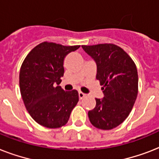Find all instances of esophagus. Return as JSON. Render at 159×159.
I'll return each mask as SVG.
<instances>
[{"label": "esophagus", "instance_id": "1", "mask_svg": "<svg viewBox=\"0 0 159 159\" xmlns=\"http://www.w3.org/2000/svg\"><path fill=\"white\" fill-rule=\"evenodd\" d=\"M78 97H79L80 100H82V99H83L85 97H86V94H84V93L82 92H78Z\"/></svg>", "mask_w": 159, "mask_h": 159}]
</instances>
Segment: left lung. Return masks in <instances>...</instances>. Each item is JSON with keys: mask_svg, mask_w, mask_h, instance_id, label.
I'll return each instance as SVG.
<instances>
[{"mask_svg": "<svg viewBox=\"0 0 159 159\" xmlns=\"http://www.w3.org/2000/svg\"><path fill=\"white\" fill-rule=\"evenodd\" d=\"M97 64V79L103 86L102 99L88 117L96 128L109 130L120 125L130 113L138 95V72L131 57L112 43L82 45Z\"/></svg>", "mask_w": 159, "mask_h": 159, "instance_id": "left-lung-1", "label": "left lung"}]
</instances>
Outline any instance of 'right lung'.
<instances>
[{"label":"right lung","mask_w":159,"mask_h":159,"mask_svg":"<svg viewBox=\"0 0 159 159\" xmlns=\"http://www.w3.org/2000/svg\"><path fill=\"white\" fill-rule=\"evenodd\" d=\"M79 45L43 42L32 49L20 71V89L27 111L38 124L60 128L69 120L78 102L76 90L64 92L58 86L64 73V58Z\"/></svg>","instance_id":"add662e5"}]
</instances>
